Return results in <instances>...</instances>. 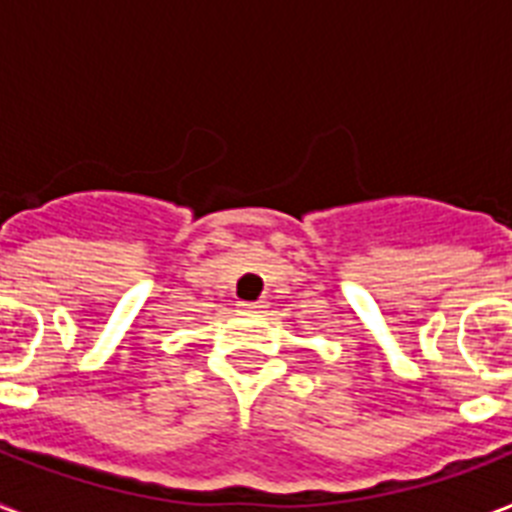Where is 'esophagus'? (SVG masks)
Here are the masks:
<instances>
[{"instance_id":"obj_1","label":"esophagus","mask_w":512,"mask_h":512,"mask_svg":"<svg viewBox=\"0 0 512 512\" xmlns=\"http://www.w3.org/2000/svg\"><path fill=\"white\" fill-rule=\"evenodd\" d=\"M260 308H263L260 303H239V311L249 313V316H255V313H263Z\"/></svg>"}]
</instances>
